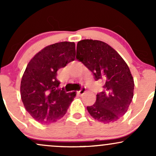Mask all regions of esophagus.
<instances>
[{"instance_id": "1", "label": "esophagus", "mask_w": 156, "mask_h": 156, "mask_svg": "<svg viewBox=\"0 0 156 156\" xmlns=\"http://www.w3.org/2000/svg\"><path fill=\"white\" fill-rule=\"evenodd\" d=\"M86 92V89L83 88V87H82V88L80 89L79 91H78V93L79 94H84V92Z\"/></svg>"}]
</instances>
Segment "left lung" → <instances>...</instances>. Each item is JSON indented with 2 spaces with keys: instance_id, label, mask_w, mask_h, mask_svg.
<instances>
[{
  "instance_id": "left-lung-1",
  "label": "left lung",
  "mask_w": 156,
  "mask_h": 156,
  "mask_svg": "<svg viewBox=\"0 0 156 156\" xmlns=\"http://www.w3.org/2000/svg\"><path fill=\"white\" fill-rule=\"evenodd\" d=\"M76 58L96 80L105 82L95 103L87 107L89 114L104 124L117 121L127 112L133 97V78L128 64L109 44L92 39L78 42Z\"/></svg>"
}]
</instances>
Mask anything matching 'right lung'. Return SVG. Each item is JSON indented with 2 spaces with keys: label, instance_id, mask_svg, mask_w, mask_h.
I'll list each match as a JSON object with an SVG mask.
<instances>
[{
  "label": "right lung",
  "instance_id": "right-lung-1",
  "mask_svg": "<svg viewBox=\"0 0 156 156\" xmlns=\"http://www.w3.org/2000/svg\"><path fill=\"white\" fill-rule=\"evenodd\" d=\"M76 58L75 42H62L44 48L30 60L21 79V99L35 120L50 124L64 116L76 95L58 89L57 70Z\"/></svg>",
  "mask_w": 156,
  "mask_h": 156
}]
</instances>
